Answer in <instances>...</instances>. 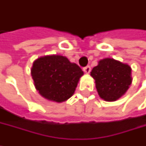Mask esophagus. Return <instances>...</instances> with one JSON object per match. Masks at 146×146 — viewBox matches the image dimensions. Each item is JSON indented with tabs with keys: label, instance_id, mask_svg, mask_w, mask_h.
<instances>
[{
	"label": "esophagus",
	"instance_id": "obj_1",
	"mask_svg": "<svg viewBox=\"0 0 146 146\" xmlns=\"http://www.w3.org/2000/svg\"><path fill=\"white\" fill-rule=\"evenodd\" d=\"M90 70H91L90 66H86V67H84V68H83V71H84L86 74H88V73L90 72Z\"/></svg>",
	"mask_w": 146,
	"mask_h": 146
}]
</instances>
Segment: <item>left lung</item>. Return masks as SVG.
I'll return each mask as SVG.
<instances>
[{
    "label": "left lung",
    "instance_id": "obj_1",
    "mask_svg": "<svg viewBox=\"0 0 146 146\" xmlns=\"http://www.w3.org/2000/svg\"><path fill=\"white\" fill-rule=\"evenodd\" d=\"M90 76L95 79L99 96L106 102H115L123 96L129 88L132 68L113 58H103L94 67Z\"/></svg>",
    "mask_w": 146,
    "mask_h": 146
}]
</instances>
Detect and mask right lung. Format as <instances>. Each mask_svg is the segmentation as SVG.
<instances>
[{
    "mask_svg": "<svg viewBox=\"0 0 146 146\" xmlns=\"http://www.w3.org/2000/svg\"><path fill=\"white\" fill-rule=\"evenodd\" d=\"M31 75L35 88L42 97L60 103L74 95L83 71L66 57L47 55L33 62Z\"/></svg>",
    "mask_w": 146,
    "mask_h": 146,
    "instance_id": "right-lung-1",
    "label": "right lung"
}]
</instances>
